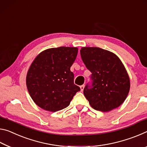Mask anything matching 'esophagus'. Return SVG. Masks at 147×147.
Here are the masks:
<instances>
[{
	"mask_svg": "<svg viewBox=\"0 0 147 147\" xmlns=\"http://www.w3.org/2000/svg\"><path fill=\"white\" fill-rule=\"evenodd\" d=\"M84 87H85V85H84L80 86V88H81V91H83V89H84Z\"/></svg>",
	"mask_w": 147,
	"mask_h": 147,
	"instance_id": "34e87169",
	"label": "esophagus"
}]
</instances>
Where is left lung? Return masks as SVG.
Here are the masks:
<instances>
[{"mask_svg":"<svg viewBox=\"0 0 147 147\" xmlns=\"http://www.w3.org/2000/svg\"><path fill=\"white\" fill-rule=\"evenodd\" d=\"M81 57L92 74L83 93L91 107L107 112L120 106L128 94L130 84L123 64L117 55L99 47L81 48Z\"/></svg>","mask_w":147,"mask_h":147,"instance_id":"8db88e82","label":"left lung"}]
</instances>
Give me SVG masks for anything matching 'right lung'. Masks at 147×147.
I'll return each instance as SVG.
<instances>
[{"label": "right lung", "instance_id": "right-lung-1", "mask_svg": "<svg viewBox=\"0 0 147 147\" xmlns=\"http://www.w3.org/2000/svg\"><path fill=\"white\" fill-rule=\"evenodd\" d=\"M78 52L77 47L51 48L41 53L33 61L26 76V86L40 107L51 112L63 109L80 91L70 71Z\"/></svg>", "mask_w": 147, "mask_h": 147}]
</instances>
